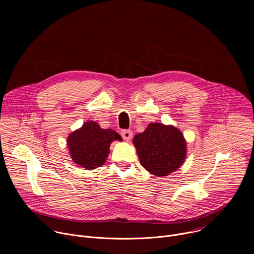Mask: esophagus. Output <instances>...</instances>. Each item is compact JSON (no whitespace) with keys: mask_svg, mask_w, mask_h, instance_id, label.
<instances>
[{"mask_svg":"<svg viewBox=\"0 0 254 254\" xmlns=\"http://www.w3.org/2000/svg\"><path fill=\"white\" fill-rule=\"evenodd\" d=\"M122 136L125 140H129L132 137V131L129 129H125L122 131Z\"/></svg>","mask_w":254,"mask_h":254,"instance_id":"esophagus-1","label":"esophagus"}]
</instances>
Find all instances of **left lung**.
<instances>
[{"label": "left lung", "instance_id": "obj_1", "mask_svg": "<svg viewBox=\"0 0 254 254\" xmlns=\"http://www.w3.org/2000/svg\"><path fill=\"white\" fill-rule=\"evenodd\" d=\"M132 141L140 165L157 177L170 175L185 162L186 140L173 126L152 123L143 132L135 134Z\"/></svg>", "mask_w": 254, "mask_h": 254}]
</instances>
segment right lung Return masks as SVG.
Segmentation results:
<instances>
[{
    "instance_id": "right-lung-1",
    "label": "right lung",
    "mask_w": 254,
    "mask_h": 254,
    "mask_svg": "<svg viewBox=\"0 0 254 254\" xmlns=\"http://www.w3.org/2000/svg\"><path fill=\"white\" fill-rule=\"evenodd\" d=\"M122 139L116 130L103 129L96 122L88 121L68 135L67 146L72 161L85 170H93L105 163L111 143Z\"/></svg>"
}]
</instances>
